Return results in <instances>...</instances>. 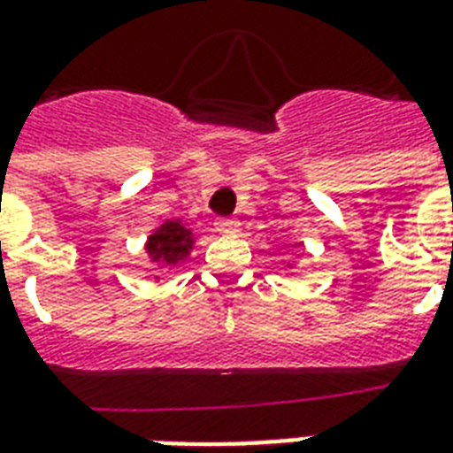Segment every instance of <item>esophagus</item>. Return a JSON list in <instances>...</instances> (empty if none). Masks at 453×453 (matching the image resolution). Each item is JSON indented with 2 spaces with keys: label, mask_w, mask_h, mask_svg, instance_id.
Instances as JSON below:
<instances>
[{
  "label": "esophagus",
  "mask_w": 453,
  "mask_h": 453,
  "mask_svg": "<svg viewBox=\"0 0 453 453\" xmlns=\"http://www.w3.org/2000/svg\"><path fill=\"white\" fill-rule=\"evenodd\" d=\"M237 227H240V220L237 219H219L216 220V230L223 234L237 233Z\"/></svg>",
  "instance_id": "34e87169"
}]
</instances>
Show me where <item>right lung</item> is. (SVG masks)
Wrapping results in <instances>:
<instances>
[{"mask_svg":"<svg viewBox=\"0 0 453 453\" xmlns=\"http://www.w3.org/2000/svg\"><path fill=\"white\" fill-rule=\"evenodd\" d=\"M192 247L190 230L180 226L178 220H166L150 240H148V254L152 261L176 263L188 256Z\"/></svg>","mask_w":453,"mask_h":453,"instance_id":"obj_1","label":"right lung"}]
</instances>
